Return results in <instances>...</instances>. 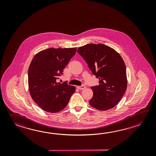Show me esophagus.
<instances>
[{
    "instance_id": "1",
    "label": "esophagus",
    "mask_w": 156,
    "mask_h": 156,
    "mask_svg": "<svg viewBox=\"0 0 156 156\" xmlns=\"http://www.w3.org/2000/svg\"><path fill=\"white\" fill-rule=\"evenodd\" d=\"M77 88L79 90H83L86 88V86L84 85H82V86H77Z\"/></svg>"
}]
</instances>
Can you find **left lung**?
<instances>
[{"label": "left lung", "mask_w": 156, "mask_h": 156, "mask_svg": "<svg viewBox=\"0 0 156 156\" xmlns=\"http://www.w3.org/2000/svg\"><path fill=\"white\" fill-rule=\"evenodd\" d=\"M99 85L91 87V106L99 110L110 109L119 103L127 87L126 67L122 57L112 48L101 43H90L78 48Z\"/></svg>", "instance_id": "left-lung-1"}]
</instances>
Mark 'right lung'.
I'll return each mask as SVG.
<instances>
[{"mask_svg":"<svg viewBox=\"0 0 156 156\" xmlns=\"http://www.w3.org/2000/svg\"><path fill=\"white\" fill-rule=\"evenodd\" d=\"M75 48H50L33 57L28 69V87L32 99L43 110L59 112L67 106L75 87L56 80L76 52Z\"/></svg>","mask_w":156,"mask_h":156,"instance_id":"obj_1","label":"right lung"}]
</instances>
